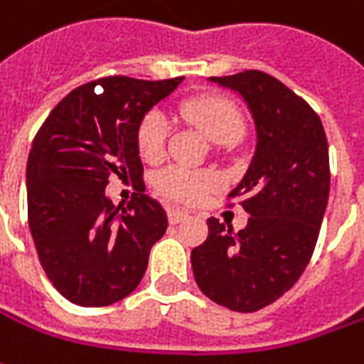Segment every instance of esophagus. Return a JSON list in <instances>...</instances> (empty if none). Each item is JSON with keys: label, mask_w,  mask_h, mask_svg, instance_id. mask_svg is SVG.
<instances>
[{"label": "esophagus", "mask_w": 364, "mask_h": 364, "mask_svg": "<svg viewBox=\"0 0 364 364\" xmlns=\"http://www.w3.org/2000/svg\"><path fill=\"white\" fill-rule=\"evenodd\" d=\"M166 215H168V222H171V224H179V222L189 218V213L185 212V210H179V208H168V210H166Z\"/></svg>", "instance_id": "34e87169"}]
</instances>
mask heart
<instances>
[{"label":"heart","mask_w":364,"mask_h":364,"mask_svg":"<svg viewBox=\"0 0 364 364\" xmlns=\"http://www.w3.org/2000/svg\"><path fill=\"white\" fill-rule=\"evenodd\" d=\"M187 122L196 124L199 130L215 142H232L245 130L242 112L222 95H199L185 100L179 107ZM168 122L152 109L144 114L136 128V146L144 161L154 163L165 154ZM220 185L218 175L212 171H193L185 166H166L156 177L154 187L161 196L181 203H196Z\"/></svg>","instance_id":"1"}]
</instances>
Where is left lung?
<instances>
[{"instance_id": "8db88e82", "label": "left lung", "mask_w": 364, "mask_h": 364, "mask_svg": "<svg viewBox=\"0 0 364 364\" xmlns=\"http://www.w3.org/2000/svg\"><path fill=\"white\" fill-rule=\"evenodd\" d=\"M212 81L238 91L255 118L257 151L228 196L242 198L250 218L238 232L210 218L191 267L212 301L248 314L289 291L314 255L330 193L328 140L320 116L275 77L242 71Z\"/></svg>"}]
</instances>
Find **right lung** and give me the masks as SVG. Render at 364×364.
I'll return each instance as SVG.
<instances>
[{
  "instance_id": "obj_1",
  "label": "right lung",
  "mask_w": 364,
  "mask_h": 364,
  "mask_svg": "<svg viewBox=\"0 0 364 364\" xmlns=\"http://www.w3.org/2000/svg\"><path fill=\"white\" fill-rule=\"evenodd\" d=\"M181 81L103 77L73 89L40 126L26 166L28 224L44 273L71 304H116L144 277L165 210L144 193L114 205L105 185L112 175L144 183L136 128Z\"/></svg>"
}]
</instances>
